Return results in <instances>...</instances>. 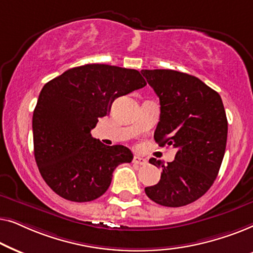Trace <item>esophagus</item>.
<instances>
[{"instance_id":"34e87169","label":"esophagus","mask_w":253,"mask_h":253,"mask_svg":"<svg viewBox=\"0 0 253 253\" xmlns=\"http://www.w3.org/2000/svg\"><path fill=\"white\" fill-rule=\"evenodd\" d=\"M132 162L134 165H138V166H146L147 165L146 159H144L143 157H139V155H134Z\"/></svg>"}]
</instances>
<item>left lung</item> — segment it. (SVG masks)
Wrapping results in <instances>:
<instances>
[{"label": "left lung", "mask_w": 253, "mask_h": 253, "mask_svg": "<svg viewBox=\"0 0 253 253\" xmlns=\"http://www.w3.org/2000/svg\"><path fill=\"white\" fill-rule=\"evenodd\" d=\"M160 99V121L154 139L177 148L168 165L150 159L162 168L158 184L145 188L159 205L181 207L205 195L215 181L227 144L228 122L219 93L195 76L175 70H141Z\"/></svg>", "instance_id": "left-lung-1"}]
</instances>
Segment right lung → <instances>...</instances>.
Segmentation results:
<instances>
[{
  "instance_id": "obj_1",
  "label": "right lung",
  "mask_w": 253,
  "mask_h": 253,
  "mask_svg": "<svg viewBox=\"0 0 253 253\" xmlns=\"http://www.w3.org/2000/svg\"><path fill=\"white\" fill-rule=\"evenodd\" d=\"M146 85L139 71L108 64L69 69L41 89L33 112L34 158L44 182L71 202L99 198L113 171L133 155L123 145L107 146L92 137L114 100Z\"/></svg>"
}]
</instances>
